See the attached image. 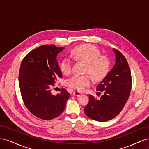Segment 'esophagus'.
<instances>
[{
    "label": "esophagus",
    "instance_id": "34e87169",
    "mask_svg": "<svg viewBox=\"0 0 149 149\" xmlns=\"http://www.w3.org/2000/svg\"><path fill=\"white\" fill-rule=\"evenodd\" d=\"M81 94H82L81 93H80V92H79L78 91H75L73 93V95L74 96H79L80 95H81Z\"/></svg>",
    "mask_w": 149,
    "mask_h": 149
}]
</instances>
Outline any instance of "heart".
Instances as JSON below:
<instances>
[{"mask_svg":"<svg viewBox=\"0 0 149 149\" xmlns=\"http://www.w3.org/2000/svg\"><path fill=\"white\" fill-rule=\"evenodd\" d=\"M71 55L77 61L86 63L83 75L75 74L67 79L66 85L71 88L83 91L93 83V77L96 81L104 78L109 73L110 62L106 56L101 55V51L91 44H83L74 47ZM73 63L68 58L63 60L60 70L63 74L68 75L71 73Z\"/></svg>","mask_w":149,"mask_h":149,"instance_id":"obj_1","label":"heart"}]
</instances>
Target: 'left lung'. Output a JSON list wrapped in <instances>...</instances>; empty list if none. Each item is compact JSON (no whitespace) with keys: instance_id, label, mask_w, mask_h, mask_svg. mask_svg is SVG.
I'll return each mask as SVG.
<instances>
[{"instance_id":"1","label":"left lung","mask_w":149,"mask_h":149,"mask_svg":"<svg viewBox=\"0 0 149 149\" xmlns=\"http://www.w3.org/2000/svg\"><path fill=\"white\" fill-rule=\"evenodd\" d=\"M116 63L96 90L102 96L97 100L89 95V102L84 111L89 118L98 122L113 119L123 110L127 102L132 88V77L127 60L119 50L113 48Z\"/></svg>"}]
</instances>
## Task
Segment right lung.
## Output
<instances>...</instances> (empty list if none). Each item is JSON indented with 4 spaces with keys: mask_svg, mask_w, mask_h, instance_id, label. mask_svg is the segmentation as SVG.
<instances>
[{
    "mask_svg": "<svg viewBox=\"0 0 149 149\" xmlns=\"http://www.w3.org/2000/svg\"><path fill=\"white\" fill-rule=\"evenodd\" d=\"M64 49L55 45H43L29 52L22 61L19 82L24 104L31 114L43 120H51L63 112L70 94L62 88L53 95L52 86L62 73L56 60Z\"/></svg>",
    "mask_w": 149,
    "mask_h": 149,
    "instance_id": "add662e5",
    "label": "right lung"
}]
</instances>
